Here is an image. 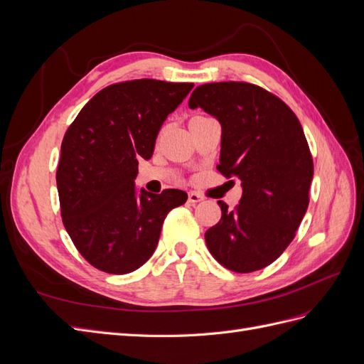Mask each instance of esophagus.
Segmentation results:
<instances>
[{
  "instance_id": "1",
  "label": "esophagus",
  "mask_w": 364,
  "mask_h": 364,
  "mask_svg": "<svg viewBox=\"0 0 364 364\" xmlns=\"http://www.w3.org/2000/svg\"><path fill=\"white\" fill-rule=\"evenodd\" d=\"M200 200H203V196H200L199 193H196V191H191V193H188V202L190 203H197V202H200Z\"/></svg>"
}]
</instances>
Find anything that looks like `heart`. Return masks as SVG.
Here are the masks:
<instances>
[{
  "instance_id": "1",
  "label": "heart",
  "mask_w": 364,
  "mask_h": 364,
  "mask_svg": "<svg viewBox=\"0 0 364 364\" xmlns=\"http://www.w3.org/2000/svg\"><path fill=\"white\" fill-rule=\"evenodd\" d=\"M205 118H209V117H205V115H194V117L190 119V124H191V123H196V121L205 119ZM164 132H165V129H162V130L159 132V136H162V135H164Z\"/></svg>"
}]
</instances>
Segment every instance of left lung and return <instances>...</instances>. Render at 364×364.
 <instances>
[{
    "label": "left lung",
    "mask_w": 364,
    "mask_h": 364,
    "mask_svg": "<svg viewBox=\"0 0 364 364\" xmlns=\"http://www.w3.org/2000/svg\"><path fill=\"white\" fill-rule=\"evenodd\" d=\"M188 106L220 121L217 170L243 186L232 211L218 202L222 218L206 230V246L232 272L267 267L293 241L310 202L314 167L299 119L281 98L246 82L197 86Z\"/></svg>",
    "instance_id": "8db88e82"
}]
</instances>
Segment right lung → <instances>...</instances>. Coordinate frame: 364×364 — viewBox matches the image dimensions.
Returning a JSON list of instances; mask_svg holds the SVG:
<instances>
[{
  "instance_id": "1",
  "label": "right lung",
  "mask_w": 364,
  "mask_h": 364,
  "mask_svg": "<svg viewBox=\"0 0 364 364\" xmlns=\"http://www.w3.org/2000/svg\"><path fill=\"white\" fill-rule=\"evenodd\" d=\"M194 83L153 79L119 82L97 92L63 136L56 182L65 229L95 269L124 274L156 249L181 190L136 196L138 161L150 159L165 118Z\"/></svg>"
}]
</instances>
